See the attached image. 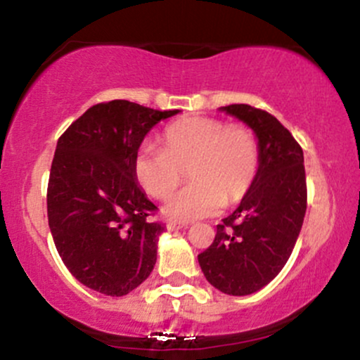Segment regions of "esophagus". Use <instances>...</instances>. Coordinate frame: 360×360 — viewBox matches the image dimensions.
Returning a JSON list of instances; mask_svg holds the SVG:
<instances>
[{
	"label": "esophagus",
	"mask_w": 360,
	"mask_h": 360,
	"mask_svg": "<svg viewBox=\"0 0 360 360\" xmlns=\"http://www.w3.org/2000/svg\"><path fill=\"white\" fill-rule=\"evenodd\" d=\"M188 223H184V221H173V219H168L167 221V228L169 231H175V229H184L187 228Z\"/></svg>",
	"instance_id": "34e87169"
}]
</instances>
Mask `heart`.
<instances>
[{
  "label": "heart",
  "instance_id": "b5f03b06",
  "mask_svg": "<svg viewBox=\"0 0 360 360\" xmlns=\"http://www.w3.org/2000/svg\"><path fill=\"white\" fill-rule=\"evenodd\" d=\"M132 169L143 191L160 200L188 172L193 184L169 197L165 211L176 219H199L248 195L260 169V144L246 124L184 117L165 127L161 149H137Z\"/></svg>",
  "mask_w": 360,
  "mask_h": 360
}]
</instances>
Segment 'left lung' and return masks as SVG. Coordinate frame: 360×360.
Returning <instances> with one entry per match:
<instances>
[{"label": "left lung", "mask_w": 360, "mask_h": 360, "mask_svg": "<svg viewBox=\"0 0 360 360\" xmlns=\"http://www.w3.org/2000/svg\"><path fill=\"white\" fill-rule=\"evenodd\" d=\"M255 131L260 169L248 195L223 223L212 245L199 255L205 278L231 296L267 285L288 264L308 205L302 149L269 112L246 103L221 107Z\"/></svg>", "instance_id": "obj_1"}]
</instances>
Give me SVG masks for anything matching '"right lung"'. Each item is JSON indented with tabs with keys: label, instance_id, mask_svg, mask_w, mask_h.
I'll return each mask as SVG.
<instances>
[{
	"label": "right lung",
	"instance_id": "obj_1",
	"mask_svg": "<svg viewBox=\"0 0 360 360\" xmlns=\"http://www.w3.org/2000/svg\"><path fill=\"white\" fill-rule=\"evenodd\" d=\"M179 110L127 100L96 103L58 141L47 184V219L68 270L107 296H126L156 264L165 226L137 185L134 156L144 136Z\"/></svg>",
	"mask_w": 360,
	"mask_h": 360
}]
</instances>
